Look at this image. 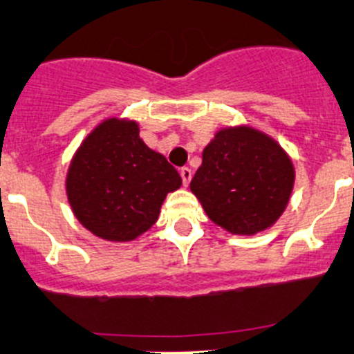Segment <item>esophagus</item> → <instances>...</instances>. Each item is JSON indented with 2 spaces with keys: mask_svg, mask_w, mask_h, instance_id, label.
I'll return each instance as SVG.
<instances>
[{
  "mask_svg": "<svg viewBox=\"0 0 354 354\" xmlns=\"http://www.w3.org/2000/svg\"><path fill=\"white\" fill-rule=\"evenodd\" d=\"M179 174H180V177H183V184L184 186H187L191 180V177H193V170H191L189 167H184V168H180Z\"/></svg>",
  "mask_w": 354,
  "mask_h": 354,
  "instance_id": "34e87169",
  "label": "esophagus"
}]
</instances>
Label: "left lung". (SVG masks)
<instances>
[{
	"label": "left lung",
	"mask_w": 354,
	"mask_h": 354,
	"mask_svg": "<svg viewBox=\"0 0 354 354\" xmlns=\"http://www.w3.org/2000/svg\"><path fill=\"white\" fill-rule=\"evenodd\" d=\"M295 168L281 145L251 126L223 128L203 149L189 187L210 221L233 235L270 228L290 202Z\"/></svg>",
	"instance_id": "1"
}]
</instances>
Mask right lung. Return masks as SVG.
<instances>
[{
	"label": "right lung",
	"mask_w": 354,
	"mask_h": 354,
	"mask_svg": "<svg viewBox=\"0 0 354 354\" xmlns=\"http://www.w3.org/2000/svg\"><path fill=\"white\" fill-rule=\"evenodd\" d=\"M138 124L110 118L77 149L66 175L71 210L84 228L110 242H129L160 216L167 194L179 189V171L138 135Z\"/></svg>",
	"instance_id": "1"
}]
</instances>
